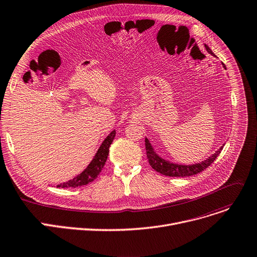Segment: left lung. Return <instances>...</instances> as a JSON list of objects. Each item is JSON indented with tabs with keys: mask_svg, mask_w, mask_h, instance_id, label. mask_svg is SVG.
I'll use <instances>...</instances> for the list:
<instances>
[{
	"mask_svg": "<svg viewBox=\"0 0 257 257\" xmlns=\"http://www.w3.org/2000/svg\"><path fill=\"white\" fill-rule=\"evenodd\" d=\"M204 47H206L207 51L210 55L215 57L213 51L210 49V47L208 45L204 44ZM222 66H223L224 69H226L225 65L223 63H222ZM145 143H146V150H147V157H148L149 163L152 166V168L154 170H156V172H158L164 176H168V177H190V176H194V175L202 172L203 169H206L214 162V160L219 156V154L221 153L222 149H223V147L225 145V144L222 145V147H220V149H218L206 160H203L199 163L187 165V164H179V163L170 162V161L162 158L160 155H158V153L155 151V149H154L153 145L148 140V138L145 139Z\"/></svg>",
	"mask_w": 257,
	"mask_h": 257,
	"instance_id": "8db88e82",
	"label": "left lung"
}]
</instances>
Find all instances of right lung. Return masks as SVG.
I'll return each mask as SVG.
<instances>
[{"instance_id":"1","label":"right lung","mask_w":257,"mask_h":257,"mask_svg":"<svg viewBox=\"0 0 257 257\" xmlns=\"http://www.w3.org/2000/svg\"><path fill=\"white\" fill-rule=\"evenodd\" d=\"M114 136H115V130L111 131L106 136V139L102 142L97 153L95 154L93 160L90 162L87 168L82 170L81 174H79L72 180L57 185V187L58 188H76L83 185H88L89 183L93 182L98 177V175L100 174V172L106 162L108 153H109V147L113 142Z\"/></svg>"}]
</instances>
